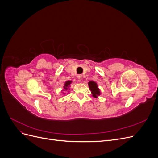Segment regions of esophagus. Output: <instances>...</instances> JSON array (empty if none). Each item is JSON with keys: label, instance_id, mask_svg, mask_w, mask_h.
I'll use <instances>...</instances> for the list:
<instances>
[{"label": "esophagus", "instance_id": "1", "mask_svg": "<svg viewBox=\"0 0 158 158\" xmlns=\"http://www.w3.org/2000/svg\"><path fill=\"white\" fill-rule=\"evenodd\" d=\"M77 77H78V78L80 80H81L82 79V74H79V75H78Z\"/></svg>", "mask_w": 158, "mask_h": 158}]
</instances>
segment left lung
Wrapping results in <instances>:
<instances>
[{"instance_id": "8db88e82", "label": "left lung", "mask_w": 158, "mask_h": 158, "mask_svg": "<svg viewBox=\"0 0 158 158\" xmlns=\"http://www.w3.org/2000/svg\"><path fill=\"white\" fill-rule=\"evenodd\" d=\"M88 85L89 90L92 92V96L95 98H97L101 94V93H100V89L98 86L97 83L93 82V81H90V82H88Z\"/></svg>"}]
</instances>
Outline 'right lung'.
<instances>
[{
  "mask_svg": "<svg viewBox=\"0 0 158 158\" xmlns=\"http://www.w3.org/2000/svg\"><path fill=\"white\" fill-rule=\"evenodd\" d=\"M71 83H72V81H71V80H68V81H66V82L64 83V89H63V90H64V91H66V90H67V89L69 88V87H70V85L71 84ZM64 94H65L64 93Z\"/></svg>",
  "mask_w": 158,
  "mask_h": 158,
  "instance_id": "1",
  "label": "right lung"
}]
</instances>
